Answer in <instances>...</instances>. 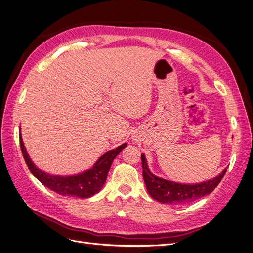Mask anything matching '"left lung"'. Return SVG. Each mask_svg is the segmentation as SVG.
Wrapping results in <instances>:
<instances>
[{"instance_id": "8db88e82", "label": "left lung", "mask_w": 253, "mask_h": 253, "mask_svg": "<svg viewBox=\"0 0 253 253\" xmlns=\"http://www.w3.org/2000/svg\"><path fill=\"white\" fill-rule=\"evenodd\" d=\"M141 159L144 182L146 184L149 195L156 201L163 204H171V205H182V204L194 202L211 194L215 187L219 184L227 170L225 168L218 176L201 183L184 184L170 181V180L153 175L148 168L145 154L142 153Z\"/></svg>"}]
</instances>
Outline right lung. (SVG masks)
I'll use <instances>...</instances> for the list:
<instances>
[{
    "label": "right lung",
    "instance_id": "right-lung-1",
    "mask_svg": "<svg viewBox=\"0 0 253 253\" xmlns=\"http://www.w3.org/2000/svg\"><path fill=\"white\" fill-rule=\"evenodd\" d=\"M19 141L20 148L31 173L37 178L39 181L49 189L55 191L56 194L62 196H72L81 199L90 198L98 194L104 186L108 172L110 170L111 164L116 155L126 147L127 144L124 143L123 145L116 147L115 149L107 151L101 158L93 164L90 169L82 173L71 175V176H59L48 174L34 164L23 144L21 133L19 129Z\"/></svg>",
    "mask_w": 253,
    "mask_h": 253
}]
</instances>
